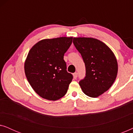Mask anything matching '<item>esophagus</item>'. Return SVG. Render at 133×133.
I'll return each mask as SVG.
<instances>
[{
  "instance_id": "1",
  "label": "esophagus",
  "mask_w": 133,
  "mask_h": 133,
  "mask_svg": "<svg viewBox=\"0 0 133 133\" xmlns=\"http://www.w3.org/2000/svg\"><path fill=\"white\" fill-rule=\"evenodd\" d=\"M73 76H74V79H76V78L77 77V72H74V73L73 74Z\"/></svg>"
}]
</instances>
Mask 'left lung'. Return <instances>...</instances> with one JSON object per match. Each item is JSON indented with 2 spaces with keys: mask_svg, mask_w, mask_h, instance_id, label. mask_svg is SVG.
Segmentation results:
<instances>
[{
  "mask_svg": "<svg viewBox=\"0 0 133 133\" xmlns=\"http://www.w3.org/2000/svg\"><path fill=\"white\" fill-rule=\"evenodd\" d=\"M73 43L86 68V76L79 82L82 90L89 97H99L110 88L117 77L116 56L105 43L97 39L74 37Z\"/></svg>",
  "mask_w": 133,
  "mask_h": 133,
  "instance_id": "8db88e82",
  "label": "left lung"
}]
</instances>
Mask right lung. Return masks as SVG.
<instances>
[{
	"label": "right lung",
	"mask_w": 133,
	"mask_h": 133,
	"mask_svg": "<svg viewBox=\"0 0 133 133\" xmlns=\"http://www.w3.org/2000/svg\"><path fill=\"white\" fill-rule=\"evenodd\" d=\"M72 42V37L45 39L30 49L24 63L25 76L43 99L57 101L66 93L72 76L66 71L63 56Z\"/></svg>",
	"instance_id": "add662e5"
}]
</instances>
